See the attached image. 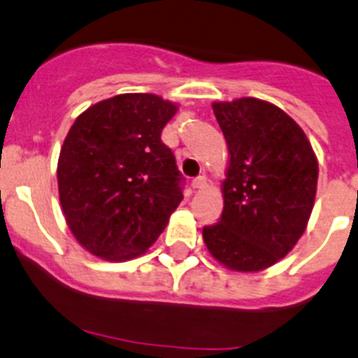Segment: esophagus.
<instances>
[{"label":"esophagus","mask_w":358,"mask_h":358,"mask_svg":"<svg viewBox=\"0 0 358 358\" xmlns=\"http://www.w3.org/2000/svg\"><path fill=\"white\" fill-rule=\"evenodd\" d=\"M205 184H207V179H205L203 176H200V178L191 180V186H193V189H201V187H205Z\"/></svg>","instance_id":"esophagus-1"}]
</instances>
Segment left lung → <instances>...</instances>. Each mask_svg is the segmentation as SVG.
<instances>
[{"label": "left lung", "instance_id": "8db88e82", "mask_svg": "<svg viewBox=\"0 0 358 358\" xmlns=\"http://www.w3.org/2000/svg\"><path fill=\"white\" fill-rule=\"evenodd\" d=\"M228 144L221 221L203 228L217 263L256 273L287 256L303 236L317 194L318 162L303 129L256 97L212 102Z\"/></svg>", "mask_w": 358, "mask_h": 358}]
</instances>
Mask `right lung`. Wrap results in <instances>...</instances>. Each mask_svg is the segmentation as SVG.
<instances>
[{"instance_id":"right-lung-1","label":"right lung","mask_w":358,"mask_h":358,"mask_svg":"<svg viewBox=\"0 0 358 358\" xmlns=\"http://www.w3.org/2000/svg\"><path fill=\"white\" fill-rule=\"evenodd\" d=\"M178 109L160 95L120 94L74 120L59 155V200L73 236L94 256H141L179 207L180 174L160 139Z\"/></svg>"}]
</instances>
